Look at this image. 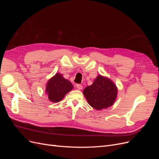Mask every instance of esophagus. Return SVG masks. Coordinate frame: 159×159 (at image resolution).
Listing matches in <instances>:
<instances>
[{
    "instance_id": "esophagus-1",
    "label": "esophagus",
    "mask_w": 159,
    "mask_h": 159,
    "mask_svg": "<svg viewBox=\"0 0 159 159\" xmlns=\"http://www.w3.org/2000/svg\"><path fill=\"white\" fill-rule=\"evenodd\" d=\"M76 87H77V88H78L79 90H81V89L83 88V87H82V85H81V84H76Z\"/></svg>"
}]
</instances>
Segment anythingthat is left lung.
<instances>
[{
    "instance_id": "obj_1",
    "label": "left lung",
    "mask_w": 159,
    "mask_h": 159,
    "mask_svg": "<svg viewBox=\"0 0 159 159\" xmlns=\"http://www.w3.org/2000/svg\"><path fill=\"white\" fill-rule=\"evenodd\" d=\"M83 93L91 107L102 110L113 104L117 89L111 81L99 75L95 79L92 85L84 89Z\"/></svg>"
}]
</instances>
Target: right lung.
<instances>
[{"instance_id": "right-lung-1", "label": "right lung", "mask_w": 159, "mask_h": 159, "mask_svg": "<svg viewBox=\"0 0 159 159\" xmlns=\"http://www.w3.org/2000/svg\"><path fill=\"white\" fill-rule=\"evenodd\" d=\"M74 88L71 83L63 78L61 74H56L47 84L46 92L52 102H58L64 95Z\"/></svg>"}]
</instances>
